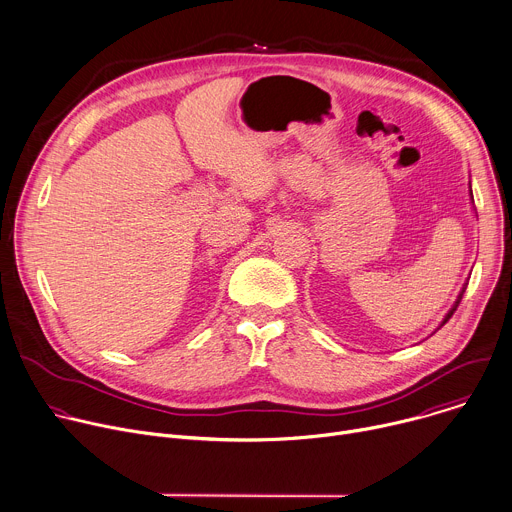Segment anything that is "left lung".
Masks as SVG:
<instances>
[{"instance_id":"8db88e82","label":"left lung","mask_w":512,"mask_h":512,"mask_svg":"<svg viewBox=\"0 0 512 512\" xmlns=\"http://www.w3.org/2000/svg\"><path fill=\"white\" fill-rule=\"evenodd\" d=\"M470 200H472V202H474V198H472V188H470ZM466 285H468V283H464V285H462V289H460V294H458V298H456V302H454V306H452V308H450V312H448V314H446V316H444V320H442V324H440V326H437V330H440V328H442V326H444V324H446V322H448V320H450V318H452V316H454V312H456V308H458V304H460V302H462V296H464V291H466Z\"/></svg>"}]
</instances>
